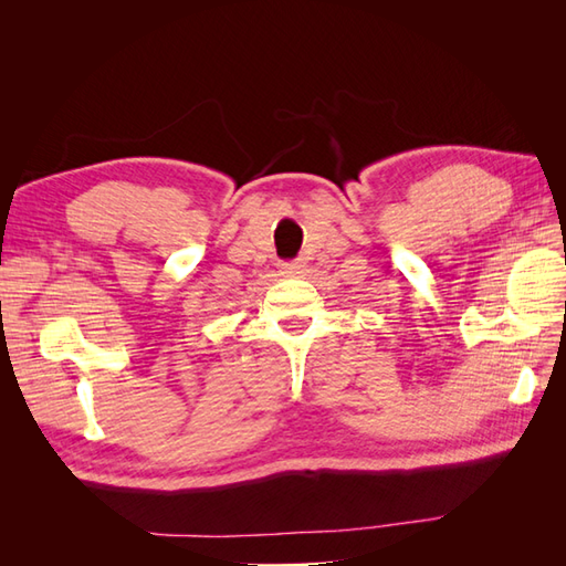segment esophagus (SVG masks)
<instances>
[{"label":"esophagus","mask_w":566,"mask_h":566,"mask_svg":"<svg viewBox=\"0 0 566 566\" xmlns=\"http://www.w3.org/2000/svg\"><path fill=\"white\" fill-rule=\"evenodd\" d=\"M302 266H304L302 262H287L281 266V273H285V276H295V273L302 271Z\"/></svg>","instance_id":"obj_1"}]
</instances>
